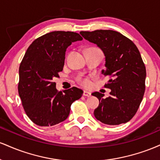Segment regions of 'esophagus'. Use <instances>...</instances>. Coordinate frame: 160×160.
Segmentation results:
<instances>
[{"label": "esophagus", "instance_id": "esophagus-1", "mask_svg": "<svg viewBox=\"0 0 160 160\" xmlns=\"http://www.w3.org/2000/svg\"><path fill=\"white\" fill-rule=\"evenodd\" d=\"M83 95H84V96H86V97H90L91 96V92H88V91L84 90L83 91Z\"/></svg>", "mask_w": 160, "mask_h": 160}]
</instances>
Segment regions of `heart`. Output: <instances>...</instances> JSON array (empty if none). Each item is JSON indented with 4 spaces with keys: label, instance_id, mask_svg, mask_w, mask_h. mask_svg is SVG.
<instances>
[{
    "label": "heart",
    "instance_id": "1",
    "mask_svg": "<svg viewBox=\"0 0 160 160\" xmlns=\"http://www.w3.org/2000/svg\"><path fill=\"white\" fill-rule=\"evenodd\" d=\"M88 49H97V48L90 47V48H88ZM78 81L80 82V83L81 84V85L85 86V87H88V86H89V85H90V82H89V80L86 78H79Z\"/></svg>",
    "mask_w": 160,
    "mask_h": 160
}]
</instances>
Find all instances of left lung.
<instances>
[{
  "label": "left lung",
  "mask_w": 160,
  "mask_h": 160,
  "mask_svg": "<svg viewBox=\"0 0 160 160\" xmlns=\"http://www.w3.org/2000/svg\"><path fill=\"white\" fill-rule=\"evenodd\" d=\"M80 34L103 51L105 70L102 74L111 77L105 87L111 96L95 92L99 100L94 111L97 120L104 124L120 125L135 116L145 91L146 68L135 43L120 32L112 30L80 32Z\"/></svg>",
  "instance_id": "1"
}]
</instances>
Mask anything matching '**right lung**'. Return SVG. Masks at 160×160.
Wrapping results in <instances>:
<instances>
[{"instance_id":"add662e5","label":"right lung","mask_w":160,"mask_h":160,"mask_svg":"<svg viewBox=\"0 0 160 160\" xmlns=\"http://www.w3.org/2000/svg\"><path fill=\"white\" fill-rule=\"evenodd\" d=\"M73 32H52L40 37L28 48L19 66V95L28 117L40 126H52L68 117L71 105L81 98L82 89L58 92L53 79L63 70L66 49L82 40Z\"/></svg>"}]
</instances>
